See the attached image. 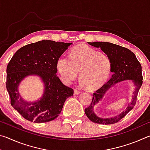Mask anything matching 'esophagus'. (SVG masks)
I'll list each match as a JSON object with an SVG mask.
<instances>
[{
  "instance_id": "34e87169",
  "label": "esophagus",
  "mask_w": 150,
  "mask_h": 150,
  "mask_svg": "<svg viewBox=\"0 0 150 150\" xmlns=\"http://www.w3.org/2000/svg\"><path fill=\"white\" fill-rule=\"evenodd\" d=\"M79 93H80L79 91H77V90H75V91H74V93H73V94H74L75 95H79Z\"/></svg>"
}]
</instances>
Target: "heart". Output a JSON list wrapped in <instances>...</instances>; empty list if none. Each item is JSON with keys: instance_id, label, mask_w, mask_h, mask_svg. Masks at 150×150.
I'll return each instance as SVG.
<instances>
[{"instance_id": "heart-1", "label": "heart", "mask_w": 150, "mask_h": 150, "mask_svg": "<svg viewBox=\"0 0 150 150\" xmlns=\"http://www.w3.org/2000/svg\"><path fill=\"white\" fill-rule=\"evenodd\" d=\"M57 69L66 85H70L79 73V84L93 91L102 87L110 75L111 63L107 55L100 54L86 45L73 48L69 57L62 55L57 59Z\"/></svg>"}]
</instances>
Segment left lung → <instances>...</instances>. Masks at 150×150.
Instances as JSON below:
<instances>
[{
    "label": "left lung",
    "instance_id": "obj_1",
    "mask_svg": "<svg viewBox=\"0 0 150 150\" xmlns=\"http://www.w3.org/2000/svg\"><path fill=\"white\" fill-rule=\"evenodd\" d=\"M88 44L100 48L108 57L111 63L110 71L112 75L106 84L93 93L92 102L88 108L85 109V112L88 118L95 123L100 124L116 123L124 118L136 105L138 91L143 82L141 64L132 52L120 45L106 42H88ZM126 80L132 81L134 89L131 102L128 104L125 110L112 117L102 118L96 115L94 112L95 106L103 99L108 90L116 83Z\"/></svg>",
    "mask_w": 150,
    "mask_h": 150
}]
</instances>
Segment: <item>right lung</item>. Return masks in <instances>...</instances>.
<instances>
[{"mask_svg":"<svg viewBox=\"0 0 150 150\" xmlns=\"http://www.w3.org/2000/svg\"><path fill=\"white\" fill-rule=\"evenodd\" d=\"M72 43L42 40L24 45L15 53L6 68V89L11 103L23 117L35 123L47 122L56 118L65 101L73 95V90L64 85L56 73L57 61ZM29 76H38L44 84L39 100L28 101L18 88Z\"/></svg>","mask_w":150,"mask_h":150,"instance_id":"add662e5","label":"right lung"}]
</instances>
